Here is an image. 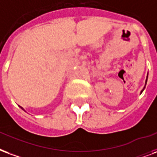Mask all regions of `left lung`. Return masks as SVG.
Here are the masks:
<instances>
[{"instance_id": "left-lung-1", "label": "left lung", "mask_w": 157, "mask_h": 157, "mask_svg": "<svg viewBox=\"0 0 157 157\" xmlns=\"http://www.w3.org/2000/svg\"><path fill=\"white\" fill-rule=\"evenodd\" d=\"M147 78H148V74H147ZM147 78H146V82H147ZM145 88H146V85H145V87H144V89H143L142 90H141V92H140V94L143 92V90H145Z\"/></svg>"}]
</instances>
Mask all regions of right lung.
Segmentation results:
<instances>
[{"mask_svg":"<svg viewBox=\"0 0 157 157\" xmlns=\"http://www.w3.org/2000/svg\"><path fill=\"white\" fill-rule=\"evenodd\" d=\"M21 109H23V110H24V109H23V108H21Z\"/></svg>","mask_w":157,"mask_h":157,"instance_id":"obj_1","label":"right lung"}]
</instances>
